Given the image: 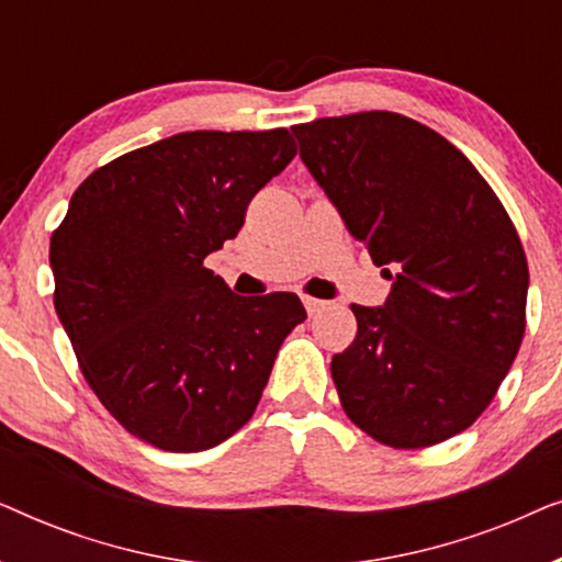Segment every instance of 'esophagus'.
Returning <instances> with one entry per match:
<instances>
[{"mask_svg": "<svg viewBox=\"0 0 562 562\" xmlns=\"http://www.w3.org/2000/svg\"><path fill=\"white\" fill-rule=\"evenodd\" d=\"M302 302H304V306H306V312L312 314H317V312H322L327 306V302H322V299H314V296H302Z\"/></svg>", "mask_w": 562, "mask_h": 562, "instance_id": "1", "label": "esophagus"}]
</instances>
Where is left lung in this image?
<instances>
[{
    "instance_id": "left-lung-1",
    "label": "left lung",
    "mask_w": 562,
    "mask_h": 562,
    "mask_svg": "<svg viewBox=\"0 0 562 562\" xmlns=\"http://www.w3.org/2000/svg\"><path fill=\"white\" fill-rule=\"evenodd\" d=\"M299 156L348 233L383 266V306L352 304L358 335L333 358L342 409L389 448L463 432L525 337L529 271L494 189L456 145L396 112L294 125Z\"/></svg>"
}]
</instances>
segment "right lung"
<instances>
[{
	"label": "right lung",
	"instance_id": "obj_1",
	"mask_svg": "<svg viewBox=\"0 0 562 562\" xmlns=\"http://www.w3.org/2000/svg\"><path fill=\"white\" fill-rule=\"evenodd\" d=\"M296 156L289 130L179 133L97 168L50 237L56 314L81 373L130 435L168 452L252 417L306 319L296 294L237 296L204 258Z\"/></svg>",
	"mask_w": 562,
	"mask_h": 562
}]
</instances>
